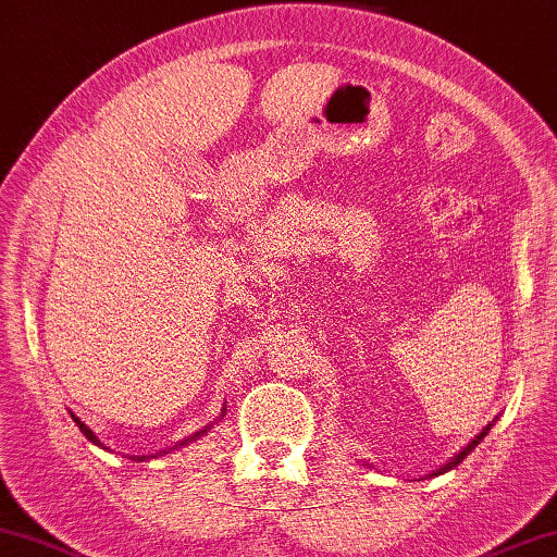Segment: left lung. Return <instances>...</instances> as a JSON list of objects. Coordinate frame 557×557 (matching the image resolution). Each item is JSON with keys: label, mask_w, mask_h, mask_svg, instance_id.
Returning a JSON list of instances; mask_svg holds the SVG:
<instances>
[{"label": "left lung", "mask_w": 557, "mask_h": 557, "mask_svg": "<svg viewBox=\"0 0 557 557\" xmlns=\"http://www.w3.org/2000/svg\"><path fill=\"white\" fill-rule=\"evenodd\" d=\"M491 425H493V423H491ZM491 425H485V428L481 430V433H479V435H475V437H473V440L469 442V445H467V447H463V449H461V451L457 454V457H451V459H449V463H445V467H442V469H437V471H435L433 475H440V473H447L449 469H454V467H459V463H461L463 459H467V457H469V454H471V451H473L475 447H479V445H481V440H483V437L487 435V430H491Z\"/></svg>", "instance_id": "obj_1"}]
</instances>
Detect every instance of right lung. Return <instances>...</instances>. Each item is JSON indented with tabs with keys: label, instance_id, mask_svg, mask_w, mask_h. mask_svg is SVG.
<instances>
[{
	"label": "right lung",
	"instance_id": "add662e5",
	"mask_svg": "<svg viewBox=\"0 0 557 557\" xmlns=\"http://www.w3.org/2000/svg\"><path fill=\"white\" fill-rule=\"evenodd\" d=\"M223 413H225V408H223ZM72 421L78 425V430H82V433L86 435V440H90V442H94V445H98V447H103V449H108L106 445H103V442H100L98 437H96V433H94V430H90L84 421H78V418L72 413ZM209 430H211V425H207V428H201V430H197V433L195 435H191V437H187V440H183V442H180V447H183V445H189V442H195V440H199V437H203V435H207L209 433ZM173 449H177V445L175 447H170L168 451H173ZM165 449L163 451H156V457H158V454H168ZM129 459H134V461H144L146 457H129Z\"/></svg>",
	"mask_w": 557,
	"mask_h": 557
}]
</instances>
